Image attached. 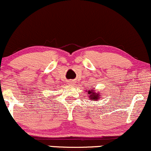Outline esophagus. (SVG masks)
Returning <instances> with one entry per match:
<instances>
[{
    "mask_svg": "<svg viewBox=\"0 0 151 151\" xmlns=\"http://www.w3.org/2000/svg\"><path fill=\"white\" fill-rule=\"evenodd\" d=\"M74 83H75V82H74L73 80H70L68 81V84L70 85V86H73V85H74Z\"/></svg>",
    "mask_w": 151,
    "mask_h": 151,
    "instance_id": "obj_1",
    "label": "esophagus"
}]
</instances>
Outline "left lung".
<instances>
[{
    "mask_svg": "<svg viewBox=\"0 0 151 151\" xmlns=\"http://www.w3.org/2000/svg\"><path fill=\"white\" fill-rule=\"evenodd\" d=\"M86 92H87V94L90 100H95L96 101H98V100H101L100 99L101 98V93L96 92V90H88Z\"/></svg>",
    "mask_w": 151,
    "mask_h": 151,
    "instance_id": "obj_1",
    "label": "left lung"
}]
</instances>
